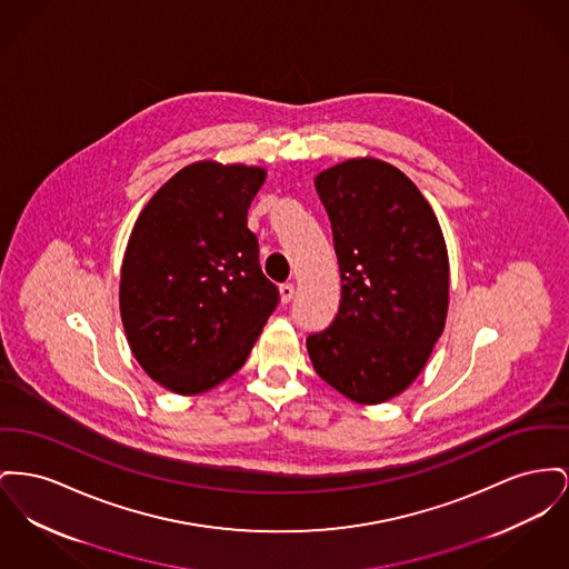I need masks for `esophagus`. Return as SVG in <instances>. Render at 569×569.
Listing matches in <instances>:
<instances>
[{"label":"esophagus","instance_id":"obj_1","mask_svg":"<svg viewBox=\"0 0 569 569\" xmlns=\"http://www.w3.org/2000/svg\"><path fill=\"white\" fill-rule=\"evenodd\" d=\"M279 295H281V302L292 301V297H295V283H281V286H279Z\"/></svg>","mask_w":569,"mask_h":569}]
</instances>
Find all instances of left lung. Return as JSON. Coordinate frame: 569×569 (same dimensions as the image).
Returning a JSON list of instances; mask_svg holds the SVG:
<instances>
[{
    "mask_svg": "<svg viewBox=\"0 0 569 569\" xmlns=\"http://www.w3.org/2000/svg\"><path fill=\"white\" fill-rule=\"evenodd\" d=\"M333 228L341 301L307 337L318 376L359 403L400 396L445 329L449 258L417 184L380 159H348L316 176Z\"/></svg>",
    "mask_w": 569,
    "mask_h": 569,
    "instance_id": "left-lung-1",
    "label": "left lung"
}]
</instances>
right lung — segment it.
I'll use <instances>...</instances> for the list:
<instances>
[{
	"mask_svg": "<svg viewBox=\"0 0 569 569\" xmlns=\"http://www.w3.org/2000/svg\"><path fill=\"white\" fill-rule=\"evenodd\" d=\"M267 169L198 161L143 206L120 272V316L143 371L198 396L244 366L279 292L247 210Z\"/></svg>",
	"mask_w": 569,
	"mask_h": 569,
	"instance_id": "add662e5",
	"label": "right lung"
}]
</instances>
